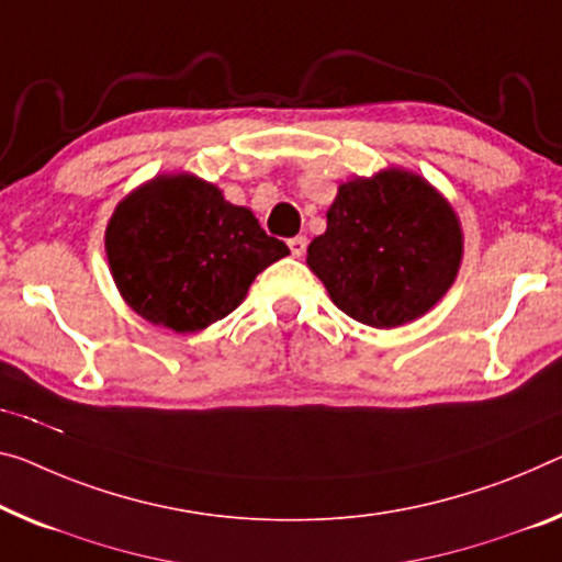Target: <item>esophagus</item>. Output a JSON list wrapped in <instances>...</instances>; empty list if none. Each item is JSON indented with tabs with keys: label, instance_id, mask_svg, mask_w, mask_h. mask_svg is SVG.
<instances>
[{
	"label": "esophagus",
	"instance_id": "esophagus-1",
	"mask_svg": "<svg viewBox=\"0 0 562 562\" xmlns=\"http://www.w3.org/2000/svg\"><path fill=\"white\" fill-rule=\"evenodd\" d=\"M306 246H308V240L304 238V236H293L291 240H289V248H291V254L296 256V258H301L306 254Z\"/></svg>",
	"mask_w": 562,
	"mask_h": 562
}]
</instances>
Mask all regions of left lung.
Listing matches in <instances>:
<instances>
[{
	"label": "left lung",
	"mask_w": 562,
	"mask_h": 562,
	"mask_svg": "<svg viewBox=\"0 0 562 562\" xmlns=\"http://www.w3.org/2000/svg\"><path fill=\"white\" fill-rule=\"evenodd\" d=\"M460 258L450 203L419 176L384 170L339 188L306 261L344 314L392 329L445 296Z\"/></svg>",
	"instance_id": "1"
}]
</instances>
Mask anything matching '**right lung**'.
<instances>
[{
    "label": "right lung",
    "mask_w": 562,
    "mask_h": 562,
    "mask_svg": "<svg viewBox=\"0 0 562 562\" xmlns=\"http://www.w3.org/2000/svg\"><path fill=\"white\" fill-rule=\"evenodd\" d=\"M105 251L112 279L137 314L191 334L228 316L256 276L286 256L289 246L215 186L170 176L117 205Z\"/></svg>",
    "instance_id": "1"
}]
</instances>
